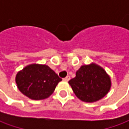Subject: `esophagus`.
<instances>
[{
	"label": "esophagus",
	"mask_w": 129,
	"mask_h": 129,
	"mask_svg": "<svg viewBox=\"0 0 129 129\" xmlns=\"http://www.w3.org/2000/svg\"><path fill=\"white\" fill-rule=\"evenodd\" d=\"M63 80H64V81H69V80H70V76H67L66 77H64Z\"/></svg>",
	"instance_id": "34e87169"
}]
</instances>
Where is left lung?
Here are the masks:
<instances>
[{
  "mask_svg": "<svg viewBox=\"0 0 129 129\" xmlns=\"http://www.w3.org/2000/svg\"><path fill=\"white\" fill-rule=\"evenodd\" d=\"M69 84L79 99L91 103L101 99L108 93L111 79L103 68L91 64L80 67Z\"/></svg>",
  "mask_w": 129,
  "mask_h": 129,
  "instance_id": "left-lung-1",
  "label": "left lung"
}]
</instances>
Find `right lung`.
Listing matches in <instances>:
<instances>
[{
	"mask_svg": "<svg viewBox=\"0 0 129 129\" xmlns=\"http://www.w3.org/2000/svg\"><path fill=\"white\" fill-rule=\"evenodd\" d=\"M61 80L50 67L35 64L23 69L16 77L19 90L33 100H42L50 96Z\"/></svg>",
	"mask_w": 129,
	"mask_h": 129,
	"instance_id": "1",
	"label": "right lung"
}]
</instances>
